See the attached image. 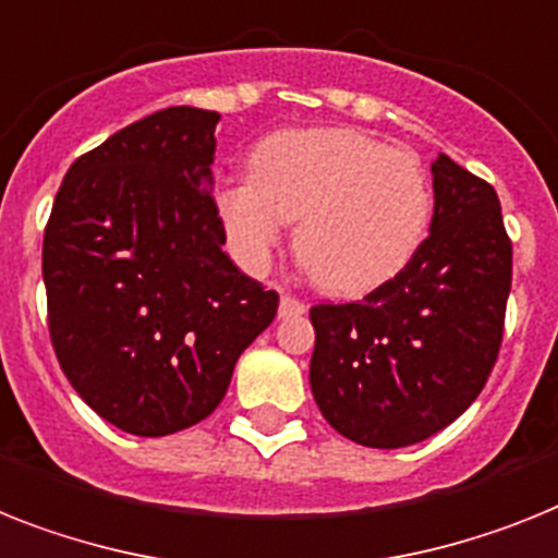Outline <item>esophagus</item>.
Instances as JSON below:
<instances>
[{
	"label": "esophagus",
	"instance_id": "esophagus-1",
	"mask_svg": "<svg viewBox=\"0 0 558 558\" xmlns=\"http://www.w3.org/2000/svg\"><path fill=\"white\" fill-rule=\"evenodd\" d=\"M303 312H306V306H303L298 298H292V294H283V298H280L278 317H283V320H287V317H298V315H303Z\"/></svg>",
	"mask_w": 558,
	"mask_h": 558
}]
</instances>
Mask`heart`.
I'll list each match as a JSON object with an SVG mask.
<instances>
[{"mask_svg": "<svg viewBox=\"0 0 558 558\" xmlns=\"http://www.w3.org/2000/svg\"><path fill=\"white\" fill-rule=\"evenodd\" d=\"M434 213L411 153L351 128L283 130L252 149L250 178L215 190V215L246 269L269 266L294 225V257L317 287L363 298L423 250Z\"/></svg>", "mask_w": 558, "mask_h": 558, "instance_id": "heart-1", "label": "heart"}]
</instances>
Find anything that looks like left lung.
<instances>
[{
    "label": "left lung",
    "mask_w": 558,
    "mask_h": 558,
    "mask_svg": "<svg viewBox=\"0 0 558 558\" xmlns=\"http://www.w3.org/2000/svg\"><path fill=\"white\" fill-rule=\"evenodd\" d=\"M423 250L360 303L308 312V383L326 423L366 448H405L451 425L499 354L510 238L496 190L439 153Z\"/></svg>",
    "instance_id": "1"
}]
</instances>
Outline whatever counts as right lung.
I'll list each match as a JSON object with an SVG mask.
<instances>
[{"label": "right lung", "instance_id": "obj_1", "mask_svg": "<svg viewBox=\"0 0 558 558\" xmlns=\"http://www.w3.org/2000/svg\"><path fill=\"white\" fill-rule=\"evenodd\" d=\"M167 107L73 161L45 229L41 275L59 366L98 416L167 437L218 409L278 292L227 252L213 198L215 124Z\"/></svg>", "mask_w": 558, "mask_h": 558}]
</instances>
